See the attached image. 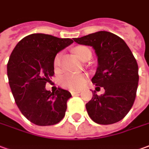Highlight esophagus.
<instances>
[{"label": "esophagus", "mask_w": 149, "mask_h": 149, "mask_svg": "<svg viewBox=\"0 0 149 149\" xmlns=\"http://www.w3.org/2000/svg\"><path fill=\"white\" fill-rule=\"evenodd\" d=\"M72 95H76V94H78L80 93V91H71Z\"/></svg>", "instance_id": "1"}]
</instances>
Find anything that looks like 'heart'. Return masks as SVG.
<instances>
[{
    "mask_svg": "<svg viewBox=\"0 0 149 149\" xmlns=\"http://www.w3.org/2000/svg\"><path fill=\"white\" fill-rule=\"evenodd\" d=\"M90 52L89 48L85 47H77L74 49L75 55L81 60L83 56H85L87 52ZM60 63V55H57L54 64L55 66H58ZM85 82V77L83 75L75 74V73H71V72H68L63 75L60 78V83L64 88L72 89V90H77L81 88Z\"/></svg>",
    "mask_w": 149,
    "mask_h": 149,
    "instance_id": "obj_1",
    "label": "heart"
}]
</instances>
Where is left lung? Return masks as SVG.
Returning <instances> with one entry per match:
<instances>
[{"instance_id": "8db88e82", "label": "left lung", "mask_w": 149, "mask_h": 149, "mask_svg": "<svg viewBox=\"0 0 149 149\" xmlns=\"http://www.w3.org/2000/svg\"><path fill=\"white\" fill-rule=\"evenodd\" d=\"M73 40L93 48L98 65L92 82L105 89L101 96L92 91V99L85 104L89 116L103 125L120 121L132 107L138 87V64L132 52L120 37L108 31Z\"/></svg>"}]
</instances>
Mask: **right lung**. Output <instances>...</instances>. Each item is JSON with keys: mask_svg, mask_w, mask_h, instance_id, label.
<instances>
[{"mask_svg": "<svg viewBox=\"0 0 149 149\" xmlns=\"http://www.w3.org/2000/svg\"><path fill=\"white\" fill-rule=\"evenodd\" d=\"M73 42L41 33L31 34L17 42L7 64L9 84L17 106L28 120L51 126L62 120L71 97L68 90L51 92L46 83L54 75V60L60 51Z\"/></svg>", "mask_w": 149, "mask_h": 149, "instance_id": "right-lung-1", "label": "right lung"}]
</instances>
